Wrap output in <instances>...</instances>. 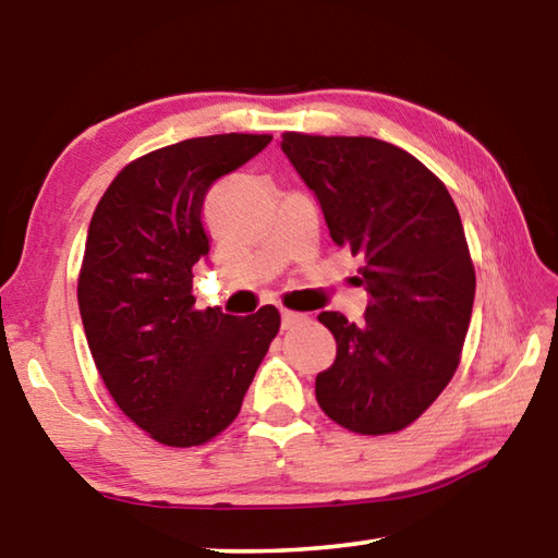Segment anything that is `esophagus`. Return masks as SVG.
<instances>
[{"label": "esophagus", "mask_w": 558, "mask_h": 558, "mask_svg": "<svg viewBox=\"0 0 558 558\" xmlns=\"http://www.w3.org/2000/svg\"><path fill=\"white\" fill-rule=\"evenodd\" d=\"M282 329H290V327H295V325H302V323H307V315H302V313H290V310H282Z\"/></svg>", "instance_id": "1"}]
</instances>
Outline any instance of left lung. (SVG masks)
Returning <instances> with one entry per match:
<instances>
[{"mask_svg":"<svg viewBox=\"0 0 558 558\" xmlns=\"http://www.w3.org/2000/svg\"><path fill=\"white\" fill-rule=\"evenodd\" d=\"M282 153L319 202L337 245L364 260L362 323L317 319L337 359L317 374L319 409L364 436L401 430L446 389L465 342L475 268L446 184L401 147L374 137L286 132Z\"/></svg>","mask_w":558,"mask_h":558,"instance_id":"obj_1","label":"left lung"}]
</instances>
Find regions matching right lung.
Listing matches in <instances>:
<instances>
[{
  "label": "right lung",
  "mask_w": 558,
  "mask_h": 558,
  "mask_svg": "<svg viewBox=\"0 0 558 558\" xmlns=\"http://www.w3.org/2000/svg\"><path fill=\"white\" fill-rule=\"evenodd\" d=\"M270 140L229 132L155 149L112 179L90 219L78 307L93 362L122 413L165 446L229 426L280 329L272 305L233 317L192 295L211 241L206 192Z\"/></svg>",
  "instance_id": "1"
}]
</instances>
